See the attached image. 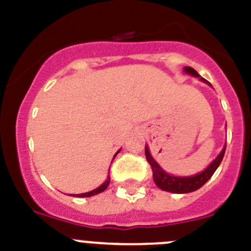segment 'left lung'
I'll return each instance as SVG.
<instances>
[{
  "instance_id": "left-lung-1",
  "label": "left lung",
  "mask_w": 251,
  "mask_h": 251,
  "mask_svg": "<svg viewBox=\"0 0 251 251\" xmlns=\"http://www.w3.org/2000/svg\"><path fill=\"white\" fill-rule=\"evenodd\" d=\"M183 70H185L186 74H190V75L195 76V77H200V80L201 81L211 85L208 81L204 80L203 77H201L195 69L190 68V66H186V68H183ZM224 152H226V145H224V148L222 149L221 154H219L218 156L212 161L211 165H209L206 170H203L200 174H196V175L193 176L178 177V176H173L170 175V174L165 173L163 169L160 168L159 164H157L156 161L152 159L151 155H150L148 147H145V156H147L148 163H149L150 166H151L152 177H154V181L155 183H156V186L159 188H161V190L168 191V192H174V193H188L201 188L202 186H203L204 183L212 177L214 171L218 169L219 164H221L222 160H223Z\"/></svg>"
}]
</instances>
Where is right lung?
<instances>
[{"instance_id": "1", "label": "right lung", "mask_w": 251, "mask_h": 251, "mask_svg": "<svg viewBox=\"0 0 251 251\" xmlns=\"http://www.w3.org/2000/svg\"><path fill=\"white\" fill-rule=\"evenodd\" d=\"M118 152H119V150H118V151L116 152V155L118 154ZM116 155H114V156H113V159H114V157H116ZM109 181H111V177H109V175H108V177H107V180L104 181V182L102 183V185L100 186V187L95 188V190L90 191V192H86V193H80V195H74V196H76V197H91V196L99 195V193L103 192V191L106 190L107 187H108V185H109Z\"/></svg>"}]
</instances>
